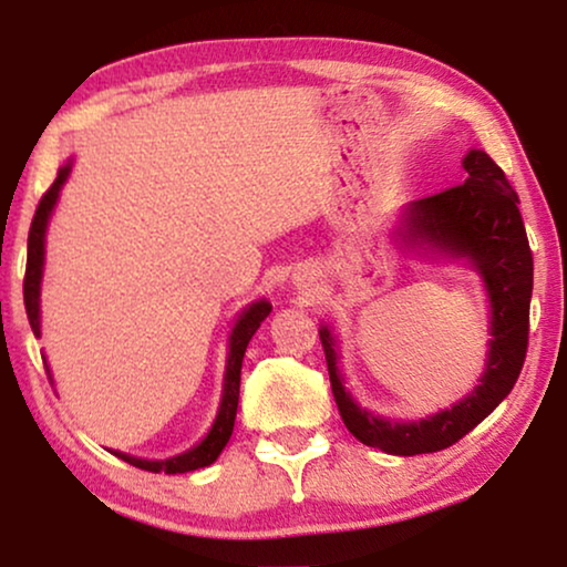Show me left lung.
<instances>
[{
	"mask_svg": "<svg viewBox=\"0 0 567 567\" xmlns=\"http://www.w3.org/2000/svg\"><path fill=\"white\" fill-rule=\"evenodd\" d=\"M464 169L467 181L410 206V235L470 258L485 278L493 307V340L491 359L477 390L460 405L425 421H384L361 410L343 390L336 367V340L328 328L320 330L332 398L338 402L346 429L361 444L382 449L386 454H431L456 444L514 390L526 359L534 258L518 212V196L506 173L485 152L472 150L464 157Z\"/></svg>",
	"mask_w": 567,
	"mask_h": 567,
	"instance_id": "1",
	"label": "left lung"
}]
</instances>
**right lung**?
<instances>
[{
    "label": "right lung",
    "instance_id": "1",
    "mask_svg": "<svg viewBox=\"0 0 567 567\" xmlns=\"http://www.w3.org/2000/svg\"><path fill=\"white\" fill-rule=\"evenodd\" d=\"M69 175V167H61L56 181L51 183V188L43 193V198L38 200L35 216L30 221L28 231V266H25V278H22V297H25V312L30 320V328H33L35 336H41V307H38V297H41V276H43V237H45V224H49V214L53 204L59 198V188L64 185ZM270 315L268 301H255L250 309H245L243 317H239L235 330H231L229 338V359H227V374H224V394H221V408L219 415H216L214 429L208 431V436L200 441L198 446H193L190 452L181 456H173V460L162 462H150V460H136V456L113 452L118 460L134 464L138 470L146 472H165V475H181V472H193L200 467H208V464L216 462V456L221 454V449L227 446V441L235 431V417H237V402H239V371H243V359L247 351V343H250L255 330L260 328V322ZM45 367V359H43ZM49 371V367H45ZM51 379V374H49Z\"/></svg>",
    "mask_w": 567,
    "mask_h": 567
}]
</instances>
